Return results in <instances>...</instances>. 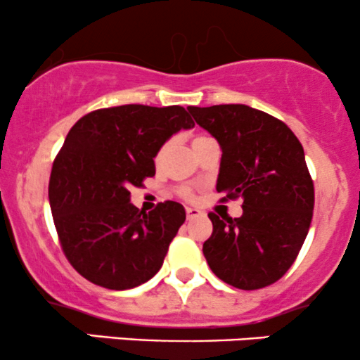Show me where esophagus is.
Masks as SVG:
<instances>
[{
	"instance_id": "obj_1",
	"label": "esophagus",
	"mask_w": 360,
	"mask_h": 360,
	"mask_svg": "<svg viewBox=\"0 0 360 360\" xmlns=\"http://www.w3.org/2000/svg\"><path fill=\"white\" fill-rule=\"evenodd\" d=\"M201 214H203V212H201V210L191 208V206H188V208H186V217H188V220H193V218L201 217Z\"/></svg>"
}]
</instances>
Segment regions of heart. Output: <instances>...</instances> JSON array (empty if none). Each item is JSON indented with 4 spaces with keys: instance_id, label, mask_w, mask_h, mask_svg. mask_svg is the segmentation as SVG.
Listing matches in <instances>:
<instances>
[{
    "instance_id": "heart-1",
    "label": "heart",
    "mask_w": 360,
    "mask_h": 360,
    "mask_svg": "<svg viewBox=\"0 0 360 360\" xmlns=\"http://www.w3.org/2000/svg\"><path fill=\"white\" fill-rule=\"evenodd\" d=\"M181 194H183V196H191V191H189V189L188 188H183V189H181Z\"/></svg>"
}]
</instances>
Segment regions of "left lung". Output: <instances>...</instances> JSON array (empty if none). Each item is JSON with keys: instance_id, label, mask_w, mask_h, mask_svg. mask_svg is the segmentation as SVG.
<instances>
[{"instance_id": "obj_1", "label": "left lung", "mask_w": 360, "mask_h": 360, "mask_svg": "<svg viewBox=\"0 0 360 360\" xmlns=\"http://www.w3.org/2000/svg\"><path fill=\"white\" fill-rule=\"evenodd\" d=\"M188 111L220 143L217 191L243 200L242 217L208 214L206 262L233 288L269 286L292 266L311 223L315 189L303 146L286 123L247 105Z\"/></svg>"}]
</instances>
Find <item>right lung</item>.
I'll return each mask as SVG.
<instances>
[{"instance_id": "1", "label": "right lung", "mask_w": 360, "mask_h": 360, "mask_svg": "<svg viewBox=\"0 0 360 360\" xmlns=\"http://www.w3.org/2000/svg\"><path fill=\"white\" fill-rule=\"evenodd\" d=\"M193 127L183 106L123 105L91 111L69 130L49 201L62 250L82 278L123 291L159 272L184 206L164 201L140 212L130 188L155 174L154 157L172 135Z\"/></svg>"}]
</instances>
